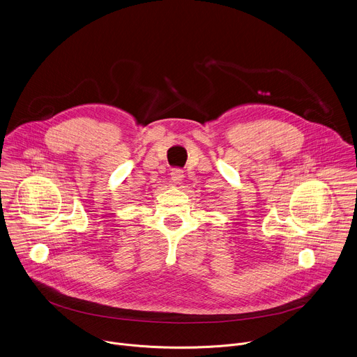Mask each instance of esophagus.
<instances>
[{
    "instance_id": "esophagus-1",
    "label": "esophagus",
    "mask_w": 357,
    "mask_h": 357,
    "mask_svg": "<svg viewBox=\"0 0 357 357\" xmlns=\"http://www.w3.org/2000/svg\"><path fill=\"white\" fill-rule=\"evenodd\" d=\"M183 171L182 169H174L171 172V183L174 185H181L182 181H183Z\"/></svg>"
}]
</instances>
